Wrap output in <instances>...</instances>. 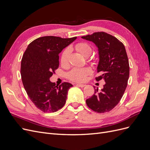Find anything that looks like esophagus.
I'll return each instance as SVG.
<instances>
[{"instance_id":"obj_1","label":"esophagus","mask_w":150,"mask_h":150,"mask_svg":"<svg viewBox=\"0 0 150 150\" xmlns=\"http://www.w3.org/2000/svg\"><path fill=\"white\" fill-rule=\"evenodd\" d=\"M76 86H78V87H80V88H84V86H86V84H77Z\"/></svg>"}]
</instances>
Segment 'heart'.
I'll return each mask as SVG.
<instances>
[{
	"label": "heart",
	"mask_w": 150,
	"mask_h": 150,
	"mask_svg": "<svg viewBox=\"0 0 150 150\" xmlns=\"http://www.w3.org/2000/svg\"><path fill=\"white\" fill-rule=\"evenodd\" d=\"M75 48L81 54H82L83 56L87 57L89 56L92 52V48L90 45L88 43L84 42H81L76 44ZM69 55V49L66 48L62 51L60 61L62 64H66ZM91 73V70L88 67L84 68H73L67 74V78L70 80L75 82H83Z\"/></svg>",
	"instance_id": "obj_1"
}]
</instances>
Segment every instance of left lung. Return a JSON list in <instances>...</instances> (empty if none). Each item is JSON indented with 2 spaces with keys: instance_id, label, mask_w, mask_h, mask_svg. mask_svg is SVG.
I'll list each match as a JSON object with an SVG mask.
<instances>
[{
  "instance_id": "8db88e82",
  "label": "left lung",
  "mask_w": 150,
  "mask_h": 150,
  "mask_svg": "<svg viewBox=\"0 0 150 150\" xmlns=\"http://www.w3.org/2000/svg\"><path fill=\"white\" fill-rule=\"evenodd\" d=\"M83 39L93 42L98 48L99 61L96 78L104 79L103 89L86 99L88 106L95 112H110L120 101L128 84L129 65L124 44L114 36L104 32H98L83 36Z\"/></svg>"
}]
</instances>
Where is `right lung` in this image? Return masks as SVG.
I'll list each match as a JSON object with an SVG mask.
<instances>
[{
	"label": "right lung",
	"instance_id": "obj_1",
	"mask_svg": "<svg viewBox=\"0 0 150 150\" xmlns=\"http://www.w3.org/2000/svg\"><path fill=\"white\" fill-rule=\"evenodd\" d=\"M44 36L35 39L27 47L21 60L22 83L35 107L44 112L60 110L66 101L72 85L64 82L58 86L49 80L59 65V54L76 39Z\"/></svg>",
	"mask_w": 150,
	"mask_h": 150
}]
</instances>
